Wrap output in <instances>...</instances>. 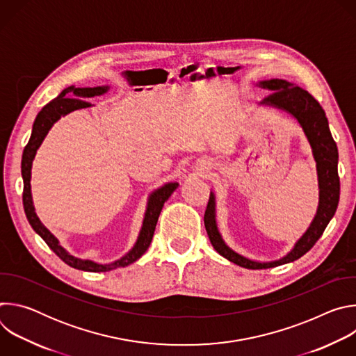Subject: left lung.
Wrapping results in <instances>:
<instances>
[{"instance_id":"1","label":"left lung","mask_w":356,"mask_h":356,"mask_svg":"<svg viewBox=\"0 0 356 356\" xmlns=\"http://www.w3.org/2000/svg\"><path fill=\"white\" fill-rule=\"evenodd\" d=\"M259 86H262L264 88L272 90V92L268 97H265L262 104L275 106L280 110L287 111L298 121L304 134H306L313 149L314 159L317 162L320 202H318L317 214L312 225L309 227L306 234L297 241L293 250L279 261L261 264V262L250 261L238 255L236 252H234L225 245L217 228L216 198H214V194L211 193L207 210L204 214V225H206L210 242L221 257L246 269L275 268V266L289 264L301 258L304 253H307L320 239L328 222L334 217L338 207V201H339L338 149L331 135L325 113L318 101L309 91L302 90L300 86L291 84L286 80L273 79L268 81H261Z\"/></svg>"}]
</instances>
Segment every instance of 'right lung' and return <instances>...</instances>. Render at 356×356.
I'll return each instance as SVG.
<instances>
[{"label": "right lung", "mask_w": 356, "mask_h": 356, "mask_svg": "<svg viewBox=\"0 0 356 356\" xmlns=\"http://www.w3.org/2000/svg\"><path fill=\"white\" fill-rule=\"evenodd\" d=\"M107 90H108V87H92V88L77 87L76 88V87L70 86V87L65 88L59 94V97H56L55 99L50 101L49 104H46L35 118V122L32 127V134H31L28 145L24 149L22 163H21L22 179H24L22 202H24V210H25V214H26V218H28L31 227L66 265H69L74 269H79V270H86V272H108V270H113L117 268H125V266L134 264L135 261H138L146 252V249L149 248L152 238H154L156 222H158L159 214L163 209L165 201H168V198L172 195V193L179 186L177 183H168L163 187L158 188L156 191L150 194V197L147 200V209L145 213L142 229L139 232L136 243L134 245V248L127 253L125 257H122L121 259H118L110 265H98L91 261H83V259L72 257L70 253H67L59 245V241L52 234H50L43 227V224L39 221V218L36 217L33 204H32V195H31V169H32V161L35 158L38 147L40 146V143L44 139L49 129L52 128V125L62 115H66L74 110H80V108H86V107L91 106L83 98L101 95V94H104Z\"/></svg>", "instance_id": "obj_1"}]
</instances>
